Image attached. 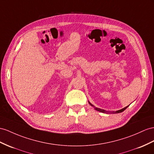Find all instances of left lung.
<instances>
[{"mask_svg": "<svg viewBox=\"0 0 154 154\" xmlns=\"http://www.w3.org/2000/svg\"><path fill=\"white\" fill-rule=\"evenodd\" d=\"M89 103L92 106H93L91 103H90L89 102ZM129 107V105L128 106H127V107H125V108H123V109H120V110H119V111H116V112H112L113 113H120V112H123L124 110H125L126 109H127L128 107ZM95 109L96 110V111H100V112H107V111H105V110H103V109H98V108H95Z\"/></svg>", "mask_w": 154, "mask_h": 154, "instance_id": "obj_1", "label": "left lung"}]
</instances>
